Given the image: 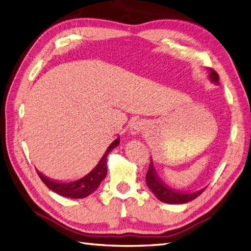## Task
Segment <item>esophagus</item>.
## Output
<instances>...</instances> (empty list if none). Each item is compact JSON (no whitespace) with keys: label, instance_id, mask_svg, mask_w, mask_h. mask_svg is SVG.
I'll use <instances>...</instances> for the list:
<instances>
[{"label":"esophagus","instance_id":"1","mask_svg":"<svg viewBox=\"0 0 251 251\" xmlns=\"http://www.w3.org/2000/svg\"><path fill=\"white\" fill-rule=\"evenodd\" d=\"M146 124L144 123L142 120H136V121H133V123L131 124L130 126V130H128V132H130L131 135H133V136H136V135H139L140 133L144 132L146 130Z\"/></svg>","mask_w":251,"mask_h":251}]
</instances>
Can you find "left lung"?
I'll list each match as a JSON object with an SVG mask.
<instances>
[{
  "mask_svg": "<svg viewBox=\"0 0 251 251\" xmlns=\"http://www.w3.org/2000/svg\"><path fill=\"white\" fill-rule=\"evenodd\" d=\"M209 79L211 80V82L215 84H220V77L218 75V73L211 69H209ZM146 181L147 186L153 192V194L156 196L160 201L167 202V204H186V202L191 201L198 198V196L204 192L206 189L205 187L193 192H185L172 189L171 187L166 185L165 181L159 177L156 170H155L152 159L150 161V167H149L148 173L146 175Z\"/></svg>",
  "mask_w": 251,
  "mask_h": 251,
  "instance_id": "8db88e82",
  "label": "left lung"
}]
</instances>
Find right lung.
<instances>
[{
    "mask_svg": "<svg viewBox=\"0 0 251 251\" xmlns=\"http://www.w3.org/2000/svg\"><path fill=\"white\" fill-rule=\"evenodd\" d=\"M119 142L120 138L117 137L109 147H107L103 156L101 157L96 167H95L91 172H89L86 175H84L83 177H81L79 179L71 181H60L49 178L46 175L39 172L38 170L37 172L44 184L55 193L61 196H64V198L84 199L96 190L101 184V181L104 179L107 173L106 157L109 153L119 145Z\"/></svg>",
    "mask_w": 251,
    "mask_h": 251,
    "instance_id": "obj_1",
    "label": "right lung"
}]
</instances>
